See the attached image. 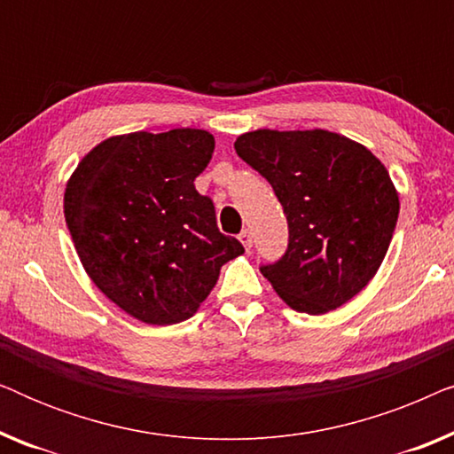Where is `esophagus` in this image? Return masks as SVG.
Masks as SVG:
<instances>
[{
	"instance_id": "obj_1",
	"label": "esophagus",
	"mask_w": 454,
	"mask_h": 454,
	"mask_svg": "<svg viewBox=\"0 0 454 454\" xmlns=\"http://www.w3.org/2000/svg\"><path fill=\"white\" fill-rule=\"evenodd\" d=\"M238 238H239L241 244H244L246 250H250V247H252V233H250V229H244V231H241Z\"/></svg>"
}]
</instances>
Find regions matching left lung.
<instances>
[{"mask_svg": "<svg viewBox=\"0 0 454 454\" xmlns=\"http://www.w3.org/2000/svg\"><path fill=\"white\" fill-rule=\"evenodd\" d=\"M235 153L272 185L287 216V250L260 264L297 312L326 314L380 269L399 219L388 171L368 148L326 129H256Z\"/></svg>", "mask_w": 454, "mask_h": 454, "instance_id": "8db88e82", "label": "left lung"}]
</instances>
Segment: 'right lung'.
Returning <instances> with one entry per match:
<instances>
[{"label":"right lung","mask_w":454,"mask_h":454,"mask_svg":"<svg viewBox=\"0 0 454 454\" xmlns=\"http://www.w3.org/2000/svg\"><path fill=\"white\" fill-rule=\"evenodd\" d=\"M215 138L204 129L115 136L80 160L64 196L66 223L92 283L146 325L194 316L221 266L244 246L216 227L194 179Z\"/></svg>","instance_id":"obj_1"}]
</instances>
